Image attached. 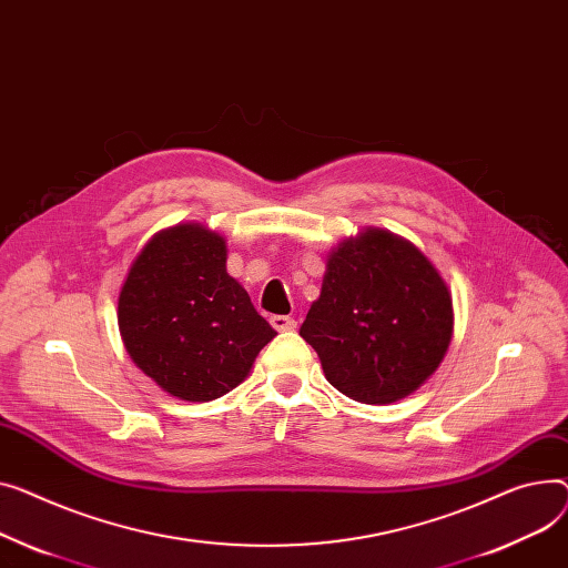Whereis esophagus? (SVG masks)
Wrapping results in <instances>:
<instances>
[{
  "label": "esophagus",
  "instance_id": "1",
  "mask_svg": "<svg viewBox=\"0 0 568 568\" xmlns=\"http://www.w3.org/2000/svg\"><path fill=\"white\" fill-rule=\"evenodd\" d=\"M270 322L276 331H294L296 328V322L292 317H285V315H274Z\"/></svg>",
  "mask_w": 568,
  "mask_h": 568
}]
</instances>
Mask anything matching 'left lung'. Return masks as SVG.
Returning <instances> with one entry per match:
<instances>
[{
  "instance_id": "obj_1",
  "label": "left lung",
  "mask_w": 568,
  "mask_h": 568,
  "mask_svg": "<svg viewBox=\"0 0 568 568\" xmlns=\"http://www.w3.org/2000/svg\"><path fill=\"white\" fill-rule=\"evenodd\" d=\"M298 333L333 388L363 404H390L438 369L455 333V308L418 246L365 229L328 253L320 298Z\"/></svg>"
}]
</instances>
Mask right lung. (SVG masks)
I'll return each instance as SVG.
<instances>
[{
  "label": "right lung",
  "mask_w": 568,
  "mask_h": 568,
  "mask_svg": "<svg viewBox=\"0 0 568 568\" xmlns=\"http://www.w3.org/2000/svg\"><path fill=\"white\" fill-rule=\"evenodd\" d=\"M225 260V237L201 223H178L148 240L119 294V331L130 358L184 402H210L237 388L276 335Z\"/></svg>",
  "instance_id": "1"
}]
</instances>
